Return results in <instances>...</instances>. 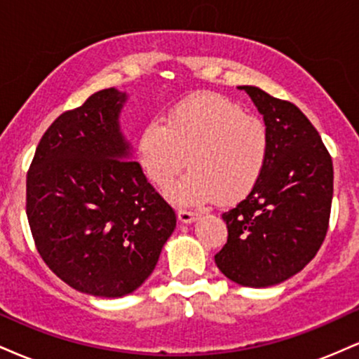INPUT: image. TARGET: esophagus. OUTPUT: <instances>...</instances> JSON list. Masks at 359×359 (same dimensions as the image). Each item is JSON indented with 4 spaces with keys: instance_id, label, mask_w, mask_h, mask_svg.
<instances>
[{
    "instance_id": "obj_1",
    "label": "esophagus",
    "mask_w": 359,
    "mask_h": 359,
    "mask_svg": "<svg viewBox=\"0 0 359 359\" xmlns=\"http://www.w3.org/2000/svg\"><path fill=\"white\" fill-rule=\"evenodd\" d=\"M177 217H179V221L182 222V224H191V222L197 221L199 214L192 212V211H184V209H179V211H177Z\"/></svg>"
}]
</instances>
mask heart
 Listing matches in <instances>:
<instances>
[{
	"label": "heart",
	"mask_w": 359,
	"mask_h": 359,
	"mask_svg": "<svg viewBox=\"0 0 359 359\" xmlns=\"http://www.w3.org/2000/svg\"><path fill=\"white\" fill-rule=\"evenodd\" d=\"M137 154L148 180L160 189L170 187L189 160L191 172L168 191L174 204H233L262 179L270 133L262 119L248 116L229 97L204 93L175 104L167 125L148 121Z\"/></svg>",
	"instance_id": "b5f03b06"
}]
</instances>
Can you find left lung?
<instances>
[{
    "instance_id": "obj_1",
    "label": "left lung",
    "mask_w": 359,
    "mask_h": 359,
    "mask_svg": "<svg viewBox=\"0 0 359 359\" xmlns=\"http://www.w3.org/2000/svg\"><path fill=\"white\" fill-rule=\"evenodd\" d=\"M246 90L270 133L262 179L222 214L228 243L214 257L217 269L243 287L265 288L294 277L316 257L327 233L332 160L306 114L257 86Z\"/></svg>"
}]
</instances>
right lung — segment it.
<instances>
[{
	"label": "right lung",
	"instance_id": "right-lung-1",
	"mask_svg": "<svg viewBox=\"0 0 359 359\" xmlns=\"http://www.w3.org/2000/svg\"><path fill=\"white\" fill-rule=\"evenodd\" d=\"M126 101V93L102 89L60 114L27 175V216L40 257L67 285L94 297L142 287L177 222L123 135Z\"/></svg>",
	"mask_w": 359,
	"mask_h": 359
}]
</instances>
